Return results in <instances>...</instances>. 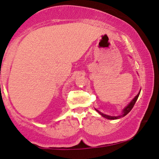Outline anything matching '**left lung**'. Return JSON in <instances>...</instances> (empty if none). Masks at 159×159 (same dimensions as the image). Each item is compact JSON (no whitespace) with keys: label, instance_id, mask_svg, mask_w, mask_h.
<instances>
[{"label":"left lung","instance_id":"left-lung-1","mask_svg":"<svg viewBox=\"0 0 159 159\" xmlns=\"http://www.w3.org/2000/svg\"><path fill=\"white\" fill-rule=\"evenodd\" d=\"M140 92H141V89H140L139 92V93L135 96V98H134V99L132 100L131 101H130V103H128V105L126 106L125 107V108H123V109H122V114H120V115H118V116H109V115H107V114H105L102 113V112L99 111H98V110L96 109V108H95V110H96V111H97L98 112V113H99L102 116H103V117H105V118H106V119H108V120H117V119H120V118L122 117V116H125V115H127V114H128V113H129V112H130V111H131V109H132V108H133V107H134V104H135V103L136 102V100H137V99H138L139 96Z\"/></svg>","mask_w":159,"mask_h":159}]
</instances>
